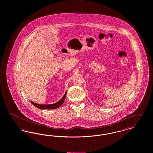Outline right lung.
I'll list each match as a JSON object with an SVG mask.
<instances>
[{"mask_svg":"<svg viewBox=\"0 0 153 153\" xmlns=\"http://www.w3.org/2000/svg\"><path fill=\"white\" fill-rule=\"evenodd\" d=\"M67 92H66L65 95H64V96L62 97V99L59 100L58 102L54 103V104H37L36 102L30 101L31 102V104H33L34 106H36V108H39V109H54L58 108V107H59L64 102L65 99L66 95Z\"/></svg>","mask_w":153,"mask_h":153,"instance_id":"obj_1","label":"right lung"}]
</instances>
